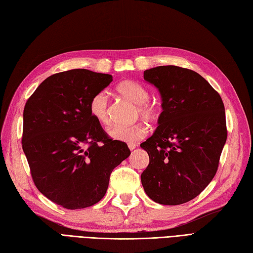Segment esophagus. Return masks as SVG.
Masks as SVG:
<instances>
[{"mask_svg":"<svg viewBox=\"0 0 253 253\" xmlns=\"http://www.w3.org/2000/svg\"><path fill=\"white\" fill-rule=\"evenodd\" d=\"M136 143H133V142H131V143H128V148H129V150H134L136 149Z\"/></svg>","mask_w":253,"mask_h":253,"instance_id":"34e87169","label":"esophagus"}]
</instances>
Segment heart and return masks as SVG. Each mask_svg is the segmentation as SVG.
I'll use <instances>...</instances> for the list:
<instances>
[{
    "label": "heart",
    "mask_w": 253,
    "mask_h": 253,
    "mask_svg": "<svg viewBox=\"0 0 253 253\" xmlns=\"http://www.w3.org/2000/svg\"><path fill=\"white\" fill-rule=\"evenodd\" d=\"M117 92L122 97L137 104L136 115L141 116L148 122L155 121L160 115V108L155 103L149 101L150 93L139 83L132 81H124L117 86ZM89 112L91 116L100 124L108 126L111 120L108 109V96L104 91L98 92L93 96L89 103ZM148 133V127L143 123H136L130 126H114L109 130V136L117 141L124 142H136Z\"/></svg>",
    "instance_id": "heart-1"
}]
</instances>
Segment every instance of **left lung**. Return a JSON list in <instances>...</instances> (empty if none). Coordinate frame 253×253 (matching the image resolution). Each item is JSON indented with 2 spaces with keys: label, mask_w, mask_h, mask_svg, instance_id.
<instances>
[{
  "label": "left lung",
  "mask_w": 253,
  "mask_h": 253,
  "mask_svg": "<svg viewBox=\"0 0 253 253\" xmlns=\"http://www.w3.org/2000/svg\"><path fill=\"white\" fill-rule=\"evenodd\" d=\"M160 91L158 127L140 146L149 166L143 189L161 205H181L199 195L218 170L227 131L220 95L202 75L189 69L161 66L143 73Z\"/></svg>",
  "instance_id": "obj_1"
}]
</instances>
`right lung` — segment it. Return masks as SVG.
<instances>
[{
    "instance_id": "1",
    "label": "right lung",
    "mask_w": 253,
    "mask_h": 253,
    "mask_svg": "<svg viewBox=\"0 0 253 253\" xmlns=\"http://www.w3.org/2000/svg\"><path fill=\"white\" fill-rule=\"evenodd\" d=\"M112 75L74 69L50 75L23 110L22 150L38 190L67 209L90 207L107 193L110 174L130 155L89 112Z\"/></svg>"
}]
</instances>
